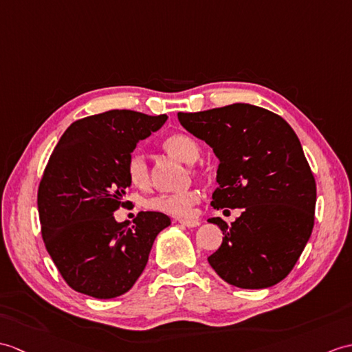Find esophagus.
Segmentation results:
<instances>
[{"label":"esophagus","mask_w":352,"mask_h":352,"mask_svg":"<svg viewBox=\"0 0 352 352\" xmlns=\"http://www.w3.org/2000/svg\"><path fill=\"white\" fill-rule=\"evenodd\" d=\"M178 223H182L187 228H195V226H199V220L198 219H177Z\"/></svg>","instance_id":"esophagus-1"}]
</instances>
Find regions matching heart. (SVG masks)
<instances>
[{"label": "heart", "instance_id": "b5f03b06", "mask_svg": "<svg viewBox=\"0 0 352 352\" xmlns=\"http://www.w3.org/2000/svg\"><path fill=\"white\" fill-rule=\"evenodd\" d=\"M163 150H165L170 156L177 157L184 163H193L199 157V145L192 136L187 133H173L162 144ZM127 177L135 187L139 189H146L150 184V168L142 154L135 153L127 160ZM199 199V193L195 189H189L179 193H162L151 196V198L145 199L144 206L145 208L159 211V213H165L170 216H187L192 213V208Z\"/></svg>", "mask_w": 352, "mask_h": 352}]
</instances>
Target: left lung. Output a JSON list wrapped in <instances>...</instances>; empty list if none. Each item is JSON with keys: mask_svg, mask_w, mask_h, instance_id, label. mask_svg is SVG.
Segmentation results:
<instances>
[{"mask_svg": "<svg viewBox=\"0 0 352 352\" xmlns=\"http://www.w3.org/2000/svg\"><path fill=\"white\" fill-rule=\"evenodd\" d=\"M178 121L219 157L211 206L241 208L208 256L225 282L243 289L279 283L296 265L314 230L316 183L291 126L259 106L234 103L202 112H178Z\"/></svg>", "mask_w": 352, "mask_h": 352, "instance_id": "left-lung-1", "label": "left lung"}]
</instances>
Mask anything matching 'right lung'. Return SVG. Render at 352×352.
I'll return each mask as SVG.
<instances>
[{
  "instance_id": "1",
  "label": "right lung",
  "mask_w": 352,
  "mask_h": 352,
  "mask_svg": "<svg viewBox=\"0 0 352 352\" xmlns=\"http://www.w3.org/2000/svg\"><path fill=\"white\" fill-rule=\"evenodd\" d=\"M166 118L129 109L97 113L72 122L54 148L37 207L46 250L72 289L94 298L127 292L170 225L159 211H141L132 228L112 216L129 202L126 166L138 141Z\"/></svg>"
}]
</instances>
